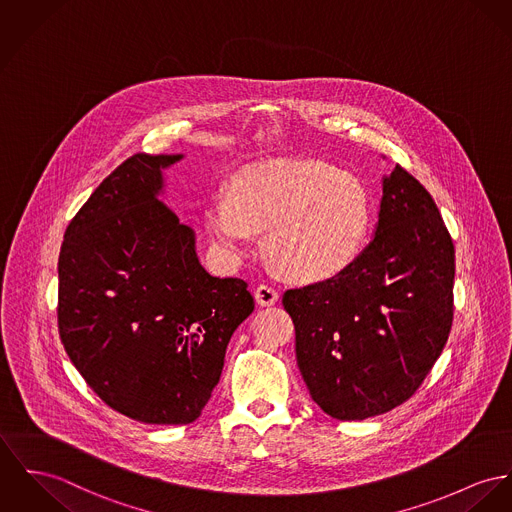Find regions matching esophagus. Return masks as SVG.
<instances>
[{"mask_svg":"<svg viewBox=\"0 0 512 512\" xmlns=\"http://www.w3.org/2000/svg\"><path fill=\"white\" fill-rule=\"evenodd\" d=\"M255 300H257V304H261V306H273L278 302V292H276L273 286H269V284H259L257 288H255Z\"/></svg>","mask_w":512,"mask_h":512,"instance_id":"1","label":"esophagus"}]
</instances>
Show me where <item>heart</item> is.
Listing matches in <instances>:
<instances>
[{
    "instance_id": "b5f03b06",
    "label": "heart",
    "mask_w": 512,
    "mask_h": 512,
    "mask_svg": "<svg viewBox=\"0 0 512 512\" xmlns=\"http://www.w3.org/2000/svg\"><path fill=\"white\" fill-rule=\"evenodd\" d=\"M204 222L226 251H243L267 230V253L282 275L321 282L358 257L370 208L347 173L306 159H271L245 167L230 193L210 198Z\"/></svg>"
}]
</instances>
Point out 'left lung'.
<instances>
[{
	"instance_id": "8db88e82",
	"label": "left lung",
	"mask_w": 512,
	"mask_h": 512,
	"mask_svg": "<svg viewBox=\"0 0 512 512\" xmlns=\"http://www.w3.org/2000/svg\"><path fill=\"white\" fill-rule=\"evenodd\" d=\"M452 286L454 245L433 197L395 165L353 265L282 296L315 403L333 419L362 421L407 401L446 345Z\"/></svg>"
}]
</instances>
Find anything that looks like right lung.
Here are the masks:
<instances>
[{"label":"right lung","mask_w":512,"mask_h":512,"mask_svg":"<svg viewBox=\"0 0 512 512\" xmlns=\"http://www.w3.org/2000/svg\"><path fill=\"white\" fill-rule=\"evenodd\" d=\"M175 156L136 154L70 222L58 259V329L89 388L148 425H187L220 382L255 308L247 282L206 273L197 236L163 200Z\"/></svg>","instance_id":"add662e5"}]
</instances>
